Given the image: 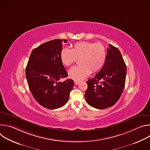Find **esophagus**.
<instances>
[{"mask_svg":"<svg viewBox=\"0 0 150 150\" xmlns=\"http://www.w3.org/2000/svg\"><path fill=\"white\" fill-rule=\"evenodd\" d=\"M74 83H75V85H78V84L80 83V82H79V81H74Z\"/></svg>","mask_w":150,"mask_h":150,"instance_id":"1","label":"esophagus"}]
</instances>
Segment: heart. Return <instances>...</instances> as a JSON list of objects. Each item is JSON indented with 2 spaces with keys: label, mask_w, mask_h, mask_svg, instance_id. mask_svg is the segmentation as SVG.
I'll return each instance as SVG.
<instances>
[{
  "label": "heart",
  "mask_w": 150,
  "mask_h": 150,
  "mask_svg": "<svg viewBox=\"0 0 150 150\" xmlns=\"http://www.w3.org/2000/svg\"><path fill=\"white\" fill-rule=\"evenodd\" d=\"M60 58L63 65L67 67L80 59L81 65L74 67L68 72L70 78L80 81L90 76L92 72H97L103 68L106 59V50L100 43L81 41L76 42L72 49L63 48Z\"/></svg>",
  "instance_id": "heart-1"
}]
</instances>
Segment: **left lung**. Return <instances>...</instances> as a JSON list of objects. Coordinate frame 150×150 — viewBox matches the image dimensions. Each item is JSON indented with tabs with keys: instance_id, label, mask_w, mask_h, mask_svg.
<instances>
[{
	"instance_id": "left-lung-1",
	"label": "left lung",
	"mask_w": 150,
	"mask_h": 150,
	"mask_svg": "<svg viewBox=\"0 0 150 150\" xmlns=\"http://www.w3.org/2000/svg\"><path fill=\"white\" fill-rule=\"evenodd\" d=\"M126 66L119 50L109 45L104 66L100 72L87 82L85 97L93 108L104 109L113 105L123 91Z\"/></svg>"
}]
</instances>
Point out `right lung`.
<instances>
[{"label": "right lung", "mask_w": 150, "mask_h": 150, "mask_svg": "<svg viewBox=\"0 0 150 150\" xmlns=\"http://www.w3.org/2000/svg\"><path fill=\"white\" fill-rule=\"evenodd\" d=\"M67 42L56 39L39 46L32 51L26 67V78L34 98L49 109L65 105L74 85L71 79L59 82L68 76L60 58L63 42Z\"/></svg>", "instance_id": "right-lung-1"}]
</instances>
